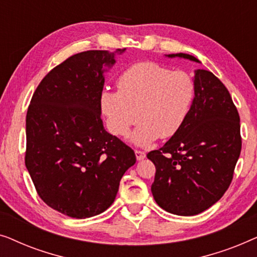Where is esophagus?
I'll return each instance as SVG.
<instances>
[{"label": "esophagus", "instance_id": "esophagus-1", "mask_svg": "<svg viewBox=\"0 0 257 257\" xmlns=\"http://www.w3.org/2000/svg\"><path fill=\"white\" fill-rule=\"evenodd\" d=\"M135 153H136V158H137V160L138 161H142V160H144L146 158V153L145 152H143V151H139V150H136L135 151Z\"/></svg>", "mask_w": 257, "mask_h": 257}]
</instances>
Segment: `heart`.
Returning a JSON list of instances; mask_svg holds the SVG:
<instances>
[{"mask_svg": "<svg viewBox=\"0 0 257 257\" xmlns=\"http://www.w3.org/2000/svg\"><path fill=\"white\" fill-rule=\"evenodd\" d=\"M118 91L103 90L99 107L112 135L130 136L137 146L177 135L191 113L195 83L188 73L154 62H139L126 68L117 79Z\"/></svg>", "mask_w": 257, "mask_h": 257, "instance_id": "obj_1", "label": "heart"}]
</instances>
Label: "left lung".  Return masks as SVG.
<instances>
[{
  "label": "left lung",
  "instance_id": "1",
  "mask_svg": "<svg viewBox=\"0 0 257 257\" xmlns=\"http://www.w3.org/2000/svg\"><path fill=\"white\" fill-rule=\"evenodd\" d=\"M201 63L187 54L166 55ZM195 98L185 125L147 158L156 166L151 186L161 208L192 216L208 209L229 187L241 153L240 115L227 87L208 70L194 71Z\"/></svg>",
  "mask_w": 257,
  "mask_h": 257
}]
</instances>
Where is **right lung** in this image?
I'll use <instances>...</instances> for the list:
<instances>
[{
  "mask_svg": "<svg viewBox=\"0 0 257 257\" xmlns=\"http://www.w3.org/2000/svg\"><path fill=\"white\" fill-rule=\"evenodd\" d=\"M114 52L69 57L37 86L26 119V167L41 199L65 215L85 219L113 203L136 154L104 128L99 94Z\"/></svg>",
  "mask_w": 257,
  "mask_h": 257,
  "instance_id": "1",
  "label": "right lung"
}]
</instances>
